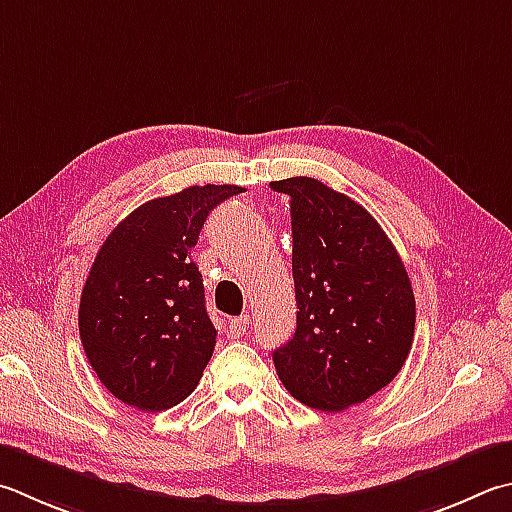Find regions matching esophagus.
I'll use <instances>...</instances> for the list:
<instances>
[{"label": "esophagus", "instance_id": "obj_1", "mask_svg": "<svg viewBox=\"0 0 512 512\" xmlns=\"http://www.w3.org/2000/svg\"><path fill=\"white\" fill-rule=\"evenodd\" d=\"M248 322H250L248 315H239V318H230V320H228V329H230L232 336H237V338L244 336L246 329H248Z\"/></svg>", "mask_w": 512, "mask_h": 512}]
</instances>
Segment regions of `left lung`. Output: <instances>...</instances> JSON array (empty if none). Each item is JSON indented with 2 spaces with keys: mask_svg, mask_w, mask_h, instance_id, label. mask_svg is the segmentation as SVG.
Listing matches in <instances>:
<instances>
[{
  "mask_svg": "<svg viewBox=\"0 0 512 512\" xmlns=\"http://www.w3.org/2000/svg\"><path fill=\"white\" fill-rule=\"evenodd\" d=\"M291 197L297 327L273 351L297 401L342 412L392 383L412 349L416 302L401 255L369 212L309 176L273 181Z\"/></svg>",
  "mask_w": 512,
  "mask_h": 512,
  "instance_id": "obj_1",
  "label": "left lung"
}]
</instances>
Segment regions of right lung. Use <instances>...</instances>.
Returning a JSON list of instances; mask_svg holds the SVG:
<instances>
[{
    "mask_svg": "<svg viewBox=\"0 0 512 512\" xmlns=\"http://www.w3.org/2000/svg\"><path fill=\"white\" fill-rule=\"evenodd\" d=\"M239 185H192L152 199L109 232L80 297L89 365L118 401L161 412L188 398L217 342L190 250L210 210Z\"/></svg>",
    "mask_w": 512,
    "mask_h": 512,
    "instance_id": "1",
    "label": "right lung"
}]
</instances>
